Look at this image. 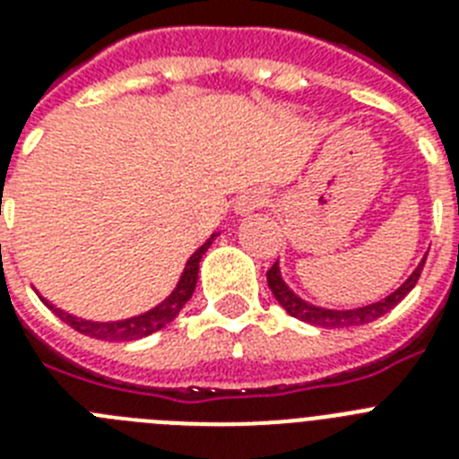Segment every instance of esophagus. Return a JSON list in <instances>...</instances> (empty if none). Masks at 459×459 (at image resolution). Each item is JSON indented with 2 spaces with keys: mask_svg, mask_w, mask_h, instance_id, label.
Masks as SVG:
<instances>
[{
  "mask_svg": "<svg viewBox=\"0 0 459 459\" xmlns=\"http://www.w3.org/2000/svg\"><path fill=\"white\" fill-rule=\"evenodd\" d=\"M267 202H269L267 192L260 190V187H250V190H246L238 195L237 204H234V211H237L238 215L253 213V211L262 209V206H267Z\"/></svg>",
  "mask_w": 459,
  "mask_h": 459,
  "instance_id": "34e87169",
  "label": "esophagus"
}]
</instances>
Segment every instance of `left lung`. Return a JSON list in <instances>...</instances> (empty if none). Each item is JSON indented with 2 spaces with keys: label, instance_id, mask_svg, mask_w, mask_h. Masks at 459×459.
<instances>
[{
  "label": "left lung",
  "instance_id": "obj_1",
  "mask_svg": "<svg viewBox=\"0 0 459 459\" xmlns=\"http://www.w3.org/2000/svg\"><path fill=\"white\" fill-rule=\"evenodd\" d=\"M425 260L416 267V272L411 273L409 278L404 281L402 288H397L393 295H387L385 299L376 301V304H369V307L362 308H352V311H330V308H320V307H311L307 301H301L299 297L283 283V278H281V272H278V262H273L272 269L267 272V283L269 290H272V295L276 297V301L285 311L292 316V318H299L304 323H311L316 327H358V325H367L378 320L381 316H385L387 311H393L397 307L399 301L404 299L409 295L411 290L416 288L418 278H420L422 267H425Z\"/></svg>",
  "mask_w": 459,
  "mask_h": 459
}]
</instances>
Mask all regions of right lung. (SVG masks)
Instances as JSON below:
<instances>
[{"instance_id":"obj_1","label":"right lung","mask_w":459,"mask_h":459,"mask_svg":"<svg viewBox=\"0 0 459 459\" xmlns=\"http://www.w3.org/2000/svg\"><path fill=\"white\" fill-rule=\"evenodd\" d=\"M213 237L202 246V248L195 250V255L187 260L186 272H183L181 281L176 285V290L171 292L167 299L155 307L152 311L143 313V316H136V318H127V320H117V323H92V320H83L76 318V316H69V313L60 311V308H55L50 301H46L41 297V301L50 311L66 323L69 327H74L76 332L85 336H92V339H101V342H134V339H141V336H148L152 332L162 330L164 325L171 323V320L181 313V308L186 307L187 299L195 292V285H197V273H199V262H202V255L209 250V246L213 244Z\"/></svg>"}]
</instances>
